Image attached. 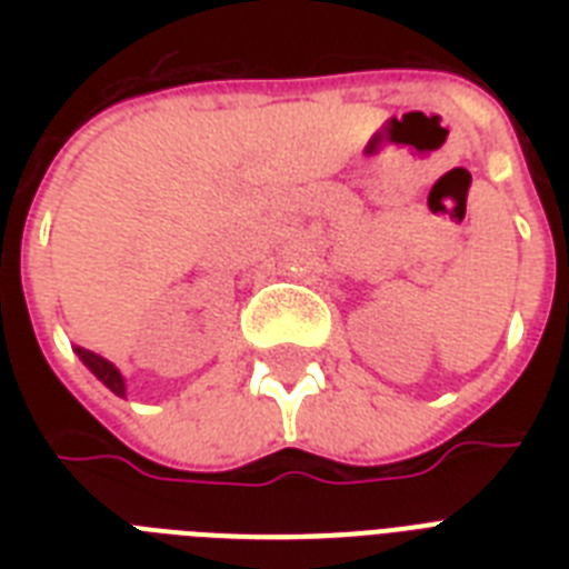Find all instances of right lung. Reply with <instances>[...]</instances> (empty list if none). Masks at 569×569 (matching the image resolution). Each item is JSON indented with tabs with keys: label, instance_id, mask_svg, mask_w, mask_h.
<instances>
[{
	"label": "right lung",
	"instance_id": "1",
	"mask_svg": "<svg viewBox=\"0 0 569 569\" xmlns=\"http://www.w3.org/2000/svg\"><path fill=\"white\" fill-rule=\"evenodd\" d=\"M76 355H79V360H82V363L88 366V369H91V372L97 375V378H100L111 392L123 396V378H120V372L109 363V360H102V357H97L93 351H84V348H76Z\"/></svg>",
	"mask_w": 569,
	"mask_h": 569
}]
</instances>
